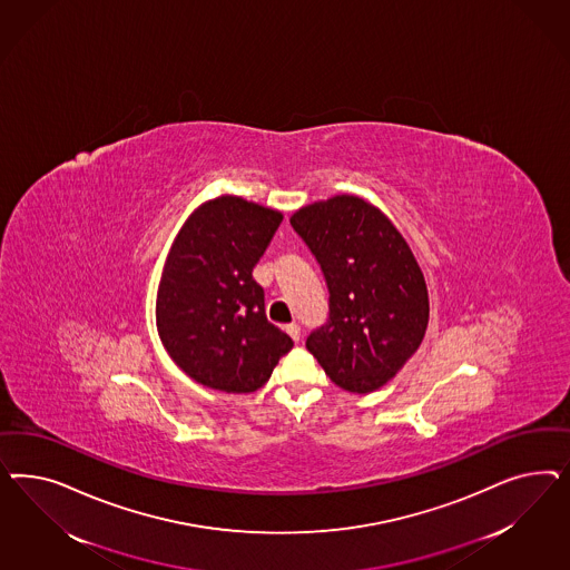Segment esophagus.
Segmentation results:
<instances>
[{"label":"esophagus","mask_w":570,"mask_h":570,"mask_svg":"<svg viewBox=\"0 0 570 570\" xmlns=\"http://www.w3.org/2000/svg\"><path fill=\"white\" fill-rule=\"evenodd\" d=\"M286 332H288V336L293 338L294 343L301 341V326H298V324H288Z\"/></svg>","instance_id":"obj_1"}]
</instances>
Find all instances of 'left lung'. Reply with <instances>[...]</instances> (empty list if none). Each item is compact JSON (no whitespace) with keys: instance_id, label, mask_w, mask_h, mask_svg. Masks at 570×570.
Returning <instances> with one entry per match:
<instances>
[{"instance_id":"left-lung-1","label":"left lung","mask_w":570,"mask_h":570,"mask_svg":"<svg viewBox=\"0 0 570 570\" xmlns=\"http://www.w3.org/2000/svg\"><path fill=\"white\" fill-rule=\"evenodd\" d=\"M330 291V320L307 348L348 393H374L422 345L429 288L410 244L380 208L353 194L301 207L291 217Z\"/></svg>"}]
</instances>
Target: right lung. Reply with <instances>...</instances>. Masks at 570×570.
I'll return each mask as SVG.
<instances>
[{
	"label": "right lung",
	"instance_id": "add662e5",
	"mask_svg": "<svg viewBox=\"0 0 570 570\" xmlns=\"http://www.w3.org/2000/svg\"><path fill=\"white\" fill-rule=\"evenodd\" d=\"M282 213L234 194L194 208L173 240L156 293V330L169 357L191 380L253 393L293 338L265 317L253 267Z\"/></svg>",
	"mask_w": 570,
	"mask_h": 570
}]
</instances>
